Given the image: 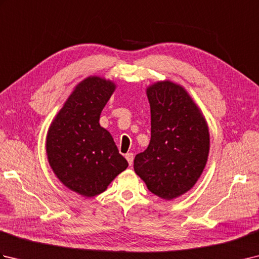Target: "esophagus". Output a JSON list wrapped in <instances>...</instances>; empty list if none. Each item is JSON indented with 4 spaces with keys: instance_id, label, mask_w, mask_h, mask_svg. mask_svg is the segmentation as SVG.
<instances>
[{
    "instance_id": "34e87169",
    "label": "esophagus",
    "mask_w": 259,
    "mask_h": 259,
    "mask_svg": "<svg viewBox=\"0 0 259 259\" xmlns=\"http://www.w3.org/2000/svg\"><path fill=\"white\" fill-rule=\"evenodd\" d=\"M125 159H126V161H128V163L130 164H133L134 163V153L133 152H128V153H125Z\"/></svg>"
}]
</instances>
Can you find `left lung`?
<instances>
[{
	"label": "left lung",
	"instance_id": "obj_1",
	"mask_svg": "<svg viewBox=\"0 0 259 259\" xmlns=\"http://www.w3.org/2000/svg\"><path fill=\"white\" fill-rule=\"evenodd\" d=\"M151 139L135 158L136 174L153 195L166 200L184 195L199 179L209 153L208 125L183 87L170 81L147 89Z\"/></svg>",
	"mask_w": 259,
	"mask_h": 259
}]
</instances>
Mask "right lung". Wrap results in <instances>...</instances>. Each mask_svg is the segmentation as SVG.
Listing matches in <instances>:
<instances>
[{
	"label": "right lung",
	"mask_w": 259,
	"mask_h": 259,
	"mask_svg": "<svg viewBox=\"0 0 259 259\" xmlns=\"http://www.w3.org/2000/svg\"><path fill=\"white\" fill-rule=\"evenodd\" d=\"M115 85L98 76L76 85L53 120L47 136L49 163L60 181L84 197H93L128 167L113 138L99 123Z\"/></svg>",
	"instance_id": "1"
}]
</instances>
